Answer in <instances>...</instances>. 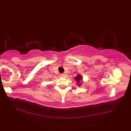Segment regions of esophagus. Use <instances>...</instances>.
<instances>
[{
  "instance_id": "obj_1",
  "label": "esophagus",
  "mask_w": 131,
  "mask_h": 131,
  "mask_svg": "<svg viewBox=\"0 0 131 131\" xmlns=\"http://www.w3.org/2000/svg\"><path fill=\"white\" fill-rule=\"evenodd\" d=\"M66 76V74L61 73V74H59V77H65Z\"/></svg>"
}]
</instances>
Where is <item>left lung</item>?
<instances>
[{
    "mask_svg": "<svg viewBox=\"0 0 131 131\" xmlns=\"http://www.w3.org/2000/svg\"><path fill=\"white\" fill-rule=\"evenodd\" d=\"M82 79H83V78H82L81 76V75H80V74L77 75V76L74 78V79L76 80V81H77V83L79 84V86L81 85V83H80V81H81Z\"/></svg>",
    "mask_w": 131,
    "mask_h": 131,
    "instance_id": "8db88e82",
    "label": "left lung"
}]
</instances>
